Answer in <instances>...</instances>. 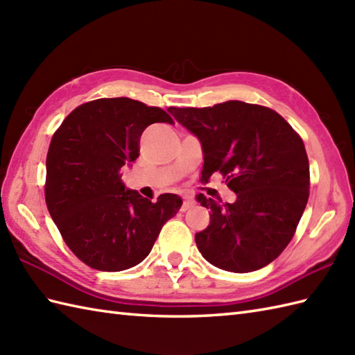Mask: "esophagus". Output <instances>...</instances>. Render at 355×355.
I'll return each instance as SVG.
<instances>
[{
    "label": "esophagus",
    "instance_id": "esophagus-1",
    "mask_svg": "<svg viewBox=\"0 0 355 355\" xmlns=\"http://www.w3.org/2000/svg\"><path fill=\"white\" fill-rule=\"evenodd\" d=\"M193 206H195V200L191 198V197H187V195H184V197H183L182 210H187V209H191V207H193Z\"/></svg>",
    "mask_w": 355,
    "mask_h": 355
}]
</instances>
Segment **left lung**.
Listing matches in <instances>:
<instances>
[{"label":"left lung","mask_w":355,"mask_h":355,"mask_svg":"<svg viewBox=\"0 0 355 355\" xmlns=\"http://www.w3.org/2000/svg\"><path fill=\"white\" fill-rule=\"evenodd\" d=\"M168 111L201 143V182L220 173L236 193L235 202L224 205L197 195L210 209L209 225L195 235L202 258L232 273L268 266L288 245L310 195L302 139L282 116L261 105L229 101Z\"/></svg>","instance_id":"left-lung-1"}]
</instances>
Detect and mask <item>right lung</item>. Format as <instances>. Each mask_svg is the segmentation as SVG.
Returning a JSON list of instances; mask_svg holds the SVG:
<instances>
[{
  "label": "right lung",
  "instance_id": "right-lung-1",
  "mask_svg": "<svg viewBox=\"0 0 355 355\" xmlns=\"http://www.w3.org/2000/svg\"><path fill=\"white\" fill-rule=\"evenodd\" d=\"M153 123L173 120L162 108L112 97L80 105L53 134L45 202L65 244L94 270L137 266L183 205L175 193L153 202L122 182V168L139 157L141 134Z\"/></svg>",
  "mask_w": 355,
  "mask_h": 355
}]
</instances>
